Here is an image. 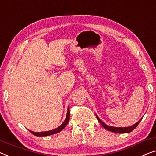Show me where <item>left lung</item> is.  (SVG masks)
<instances>
[{
	"label": "left lung",
	"instance_id": "left-lung-1",
	"mask_svg": "<svg viewBox=\"0 0 156 156\" xmlns=\"http://www.w3.org/2000/svg\"><path fill=\"white\" fill-rule=\"evenodd\" d=\"M97 116V119H98V121L101 123L102 126H103L104 128L106 129L108 131H111V132H115V133H129V132H132V130L136 128V127H137V125H139V123L140 122V121L141 120V119H140L139 120V121L135 123L134 125H132V126H130V127H111V126H108V125H106L105 123H104L103 122L101 121V120L99 119L98 116Z\"/></svg>",
	"mask_w": 156,
	"mask_h": 156
}]
</instances>
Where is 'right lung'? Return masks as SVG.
Returning a JSON list of instances; mask_svg holds the SVG:
<instances>
[{"label": "right lung", "instance_id": "add662e5", "mask_svg": "<svg viewBox=\"0 0 156 156\" xmlns=\"http://www.w3.org/2000/svg\"><path fill=\"white\" fill-rule=\"evenodd\" d=\"M69 119H70V111H69V108H68V111H67V114H66V119H65L64 122L62 123V124L60 125L59 127H58L57 128H56L55 129H52V130H50V131L41 132H32L29 129V130L31 134H33L34 135L37 136H45L52 135V134L58 133V132L62 131V130L66 126V125L68 124V122L69 121Z\"/></svg>", "mask_w": 156, "mask_h": 156}]
</instances>
